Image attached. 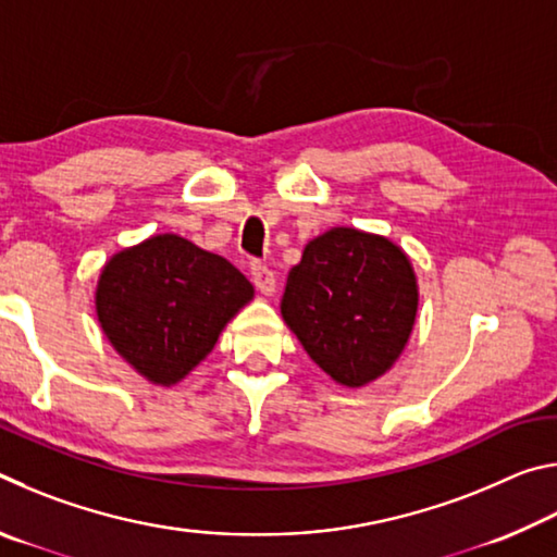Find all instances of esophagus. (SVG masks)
Segmentation results:
<instances>
[{
  "mask_svg": "<svg viewBox=\"0 0 557 557\" xmlns=\"http://www.w3.org/2000/svg\"><path fill=\"white\" fill-rule=\"evenodd\" d=\"M250 275L262 295H272V292H275V275H272V270L268 265H262V262H252Z\"/></svg>",
  "mask_w": 557,
  "mask_h": 557,
  "instance_id": "1",
  "label": "esophagus"
}]
</instances>
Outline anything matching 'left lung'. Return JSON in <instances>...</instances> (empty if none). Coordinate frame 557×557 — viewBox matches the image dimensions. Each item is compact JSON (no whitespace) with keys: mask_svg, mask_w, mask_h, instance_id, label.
I'll use <instances>...</instances> for the list:
<instances>
[{"mask_svg":"<svg viewBox=\"0 0 557 557\" xmlns=\"http://www.w3.org/2000/svg\"><path fill=\"white\" fill-rule=\"evenodd\" d=\"M280 309L319 369L361 388L381 379L408 344L418 280L393 240L332 228L305 245Z\"/></svg>","mask_w":557,"mask_h":557,"instance_id":"left-lung-1","label":"left lung"}]
</instances>
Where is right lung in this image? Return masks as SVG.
Here are the masks:
<instances>
[{"label":"right lung","instance_id":"1","mask_svg":"<svg viewBox=\"0 0 557 557\" xmlns=\"http://www.w3.org/2000/svg\"><path fill=\"white\" fill-rule=\"evenodd\" d=\"M256 289L238 268L174 233L112 256L96 312L115 351L139 375L174 385L194 371Z\"/></svg>","mask_w":557,"mask_h":557}]
</instances>
